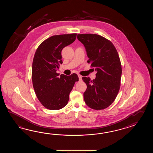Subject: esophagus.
Masks as SVG:
<instances>
[{"label":"esophagus","mask_w":153,"mask_h":153,"mask_svg":"<svg viewBox=\"0 0 153 153\" xmlns=\"http://www.w3.org/2000/svg\"><path fill=\"white\" fill-rule=\"evenodd\" d=\"M78 77H79V80H81V79H82V76L80 75H78Z\"/></svg>","instance_id":"esophagus-1"}]
</instances>
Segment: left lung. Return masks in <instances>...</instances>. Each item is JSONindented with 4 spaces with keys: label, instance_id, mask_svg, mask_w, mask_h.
I'll use <instances>...</instances> for the list:
<instances>
[{
    "label": "left lung",
    "instance_id": "1",
    "mask_svg": "<svg viewBox=\"0 0 153 153\" xmlns=\"http://www.w3.org/2000/svg\"><path fill=\"white\" fill-rule=\"evenodd\" d=\"M89 58L88 63L97 71L96 78L82 77L87 85L85 102L94 110H102L113 103L120 88L122 68L117 50L110 40L95 34H78Z\"/></svg>",
    "mask_w": 153,
    "mask_h": 153
}]
</instances>
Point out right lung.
Here are the masks:
<instances>
[{
  "instance_id": "obj_1",
  "label": "right lung",
  "mask_w": 153,
  "mask_h": 153,
  "mask_svg": "<svg viewBox=\"0 0 153 153\" xmlns=\"http://www.w3.org/2000/svg\"><path fill=\"white\" fill-rule=\"evenodd\" d=\"M76 33L52 36L42 42L36 50L32 71L33 86L42 105L50 110L65 107L75 82L76 74L69 76L56 73L62 64V49L75 41Z\"/></svg>"
}]
</instances>
